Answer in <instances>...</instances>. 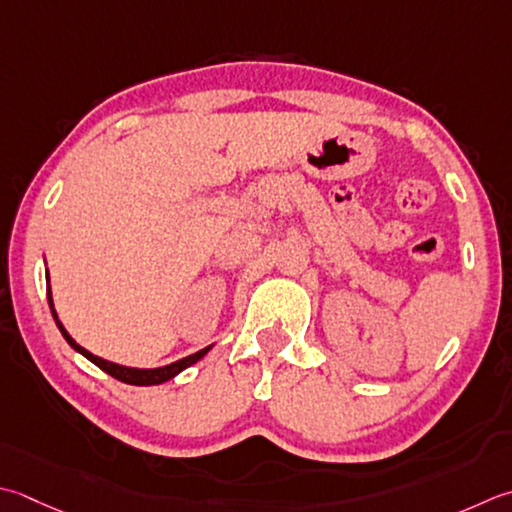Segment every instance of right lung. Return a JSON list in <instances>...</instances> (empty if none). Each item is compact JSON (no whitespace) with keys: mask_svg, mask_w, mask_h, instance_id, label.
Instances as JSON below:
<instances>
[{"mask_svg":"<svg viewBox=\"0 0 512 512\" xmlns=\"http://www.w3.org/2000/svg\"><path fill=\"white\" fill-rule=\"evenodd\" d=\"M46 295H48L50 313H53V319H55V324H57V328H59V333L64 335L68 346L73 348V350H77L79 355H84V357L88 359V362H93L95 366L102 368L104 373H108L110 377L119 379V382H124V384H133V386H155V384H164V382H168V379L177 377V375L182 373V370H186L188 366L197 364L199 359H202V357L208 353V350L213 348V346H206V348H202V350H197V353H193V355H188V357H184V359H177V362L168 364V366H159V368H133V366H122V364L108 362V359L97 357V355L90 353V350H86L84 346H79V344L75 342V339L68 335V330L64 328V324L59 322L57 310H55V304H53V293H50V277H48V270H46Z\"/></svg>","mask_w":512,"mask_h":512,"instance_id":"obj_1","label":"right lung"}]
</instances>
